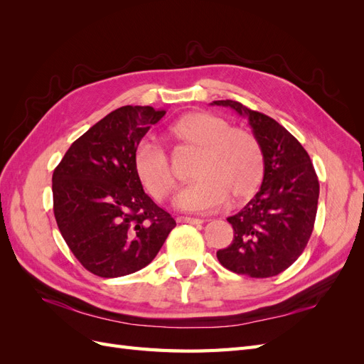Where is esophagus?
<instances>
[{"mask_svg": "<svg viewBox=\"0 0 364 364\" xmlns=\"http://www.w3.org/2000/svg\"><path fill=\"white\" fill-rule=\"evenodd\" d=\"M178 223H188V225H200L203 220L194 218V217H178Z\"/></svg>", "mask_w": 364, "mask_h": 364, "instance_id": "obj_1", "label": "esophagus"}]
</instances>
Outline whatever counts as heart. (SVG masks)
I'll return each instance as SVG.
<instances>
[{
	"label": "heart",
	"instance_id": "b5f03b06",
	"mask_svg": "<svg viewBox=\"0 0 364 364\" xmlns=\"http://www.w3.org/2000/svg\"><path fill=\"white\" fill-rule=\"evenodd\" d=\"M171 135L200 150L191 176L194 181L176 194L174 206L191 213H208L250 197L262 178L264 156L250 132L230 127L226 119L209 112H191L170 127ZM134 168L147 193L164 200L174 188V176L165 150L142 138L134 150Z\"/></svg>",
	"mask_w": 364,
	"mask_h": 364
}]
</instances>
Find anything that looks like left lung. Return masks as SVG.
Masks as SVG:
<instances>
[{"label": "left lung", "mask_w": 364, "mask_h": 364, "mask_svg": "<svg viewBox=\"0 0 364 364\" xmlns=\"http://www.w3.org/2000/svg\"><path fill=\"white\" fill-rule=\"evenodd\" d=\"M211 105L230 107L247 118L264 156L261 188L240 213L228 218L234 240L217 252V258L238 274L274 277L301 257L313 232L318 181L311 159L301 142L273 118L234 100Z\"/></svg>", "instance_id": "8db88e82"}]
</instances>
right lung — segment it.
<instances>
[{
	"instance_id": "right-lung-1",
	"label": "right lung",
	"mask_w": 364,
	"mask_h": 364,
	"mask_svg": "<svg viewBox=\"0 0 364 364\" xmlns=\"http://www.w3.org/2000/svg\"><path fill=\"white\" fill-rule=\"evenodd\" d=\"M165 115L123 106L75 139L53 173L54 217L74 257L91 273L117 278L158 255L176 226L150 199L134 168V150Z\"/></svg>"
}]
</instances>
